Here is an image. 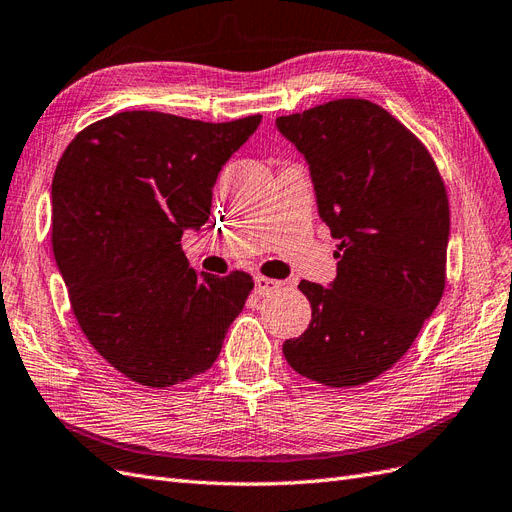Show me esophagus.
<instances>
[{
    "instance_id": "1",
    "label": "esophagus",
    "mask_w": 512,
    "mask_h": 512,
    "mask_svg": "<svg viewBox=\"0 0 512 512\" xmlns=\"http://www.w3.org/2000/svg\"><path fill=\"white\" fill-rule=\"evenodd\" d=\"M280 286H282V282H278V280L265 278V275H256V295H260V297L275 293Z\"/></svg>"
}]
</instances>
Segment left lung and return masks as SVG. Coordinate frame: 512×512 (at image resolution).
Listing matches in <instances>:
<instances>
[{
  "label": "left lung",
  "mask_w": 512,
  "mask_h": 512,
  "mask_svg": "<svg viewBox=\"0 0 512 512\" xmlns=\"http://www.w3.org/2000/svg\"><path fill=\"white\" fill-rule=\"evenodd\" d=\"M278 129L310 163L319 213L340 241L331 288L299 284L312 321L282 351L303 377L357 388L409 351L444 295V178L418 137L366 99L280 116Z\"/></svg>",
  "instance_id": "obj_1"
}]
</instances>
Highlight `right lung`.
<instances>
[{"instance_id":"right-lung-1","label":"right lung","mask_w":512,"mask_h":512,"mask_svg":"<svg viewBox=\"0 0 512 512\" xmlns=\"http://www.w3.org/2000/svg\"><path fill=\"white\" fill-rule=\"evenodd\" d=\"M260 118L120 112L79 131L55 168L51 245L75 319L146 388L209 370L252 293L245 271L189 269L181 237L206 224L219 170Z\"/></svg>"}]
</instances>
